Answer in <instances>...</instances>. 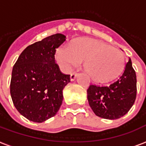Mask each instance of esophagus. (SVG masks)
Listing matches in <instances>:
<instances>
[{
    "instance_id": "obj_1",
    "label": "esophagus",
    "mask_w": 146,
    "mask_h": 146,
    "mask_svg": "<svg viewBox=\"0 0 146 146\" xmlns=\"http://www.w3.org/2000/svg\"><path fill=\"white\" fill-rule=\"evenodd\" d=\"M78 76V73H72L70 76V80L74 81L76 79V77Z\"/></svg>"
}]
</instances>
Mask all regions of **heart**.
Listing matches in <instances>:
<instances>
[{
	"instance_id": "1",
	"label": "heart",
	"mask_w": 146,
	"mask_h": 146,
	"mask_svg": "<svg viewBox=\"0 0 146 146\" xmlns=\"http://www.w3.org/2000/svg\"><path fill=\"white\" fill-rule=\"evenodd\" d=\"M56 60L64 72L83 60L86 73L99 82L115 79L124 66V56L119 50L93 38H79L70 45H62L56 52Z\"/></svg>"
}]
</instances>
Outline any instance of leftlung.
Wrapping results in <instances>:
<instances>
[{
    "instance_id": "8db88e82",
    "label": "left lung",
    "mask_w": 146,
    "mask_h": 146,
    "mask_svg": "<svg viewBox=\"0 0 146 146\" xmlns=\"http://www.w3.org/2000/svg\"><path fill=\"white\" fill-rule=\"evenodd\" d=\"M136 91V75L129 58L121 76L110 86H90L87 90L88 102L97 116L117 119L132 108Z\"/></svg>"
}]
</instances>
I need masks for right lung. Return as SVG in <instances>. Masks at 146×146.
I'll return each instance as SVG.
<instances>
[{"mask_svg": "<svg viewBox=\"0 0 146 146\" xmlns=\"http://www.w3.org/2000/svg\"><path fill=\"white\" fill-rule=\"evenodd\" d=\"M66 36L56 33L24 49L12 70L11 96L19 113L30 121L43 122L56 114L63 102V90L70 75L55 63L56 49Z\"/></svg>", "mask_w": 146, "mask_h": 146, "instance_id": "obj_1", "label": "right lung"}]
</instances>
